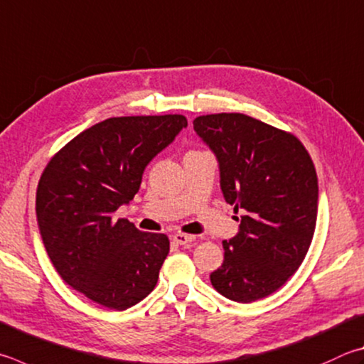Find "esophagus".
Masks as SVG:
<instances>
[{
  "label": "esophagus",
  "instance_id": "34e87169",
  "mask_svg": "<svg viewBox=\"0 0 364 364\" xmlns=\"http://www.w3.org/2000/svg\"><path fill=\"white\" fill-rule=\"evenodd\" d=\"M196 237L194 235H188V234H175L173 235V242H176L178 245H188V243L194 242Z\"/></svg>",
  "mask_w": 364,
  "mask_h": 364
}]
</instances>
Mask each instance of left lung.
Segmentation results:
<instances>
[{"label": "left lung", "instance_id": "1", "mask_svg": "<svg viewBox=\"0 0 364 364\" xmlns=\"http://www.w3.org/2000/svg\"><path fill=\"white\" fill-rule=\"evenodd\" d=\"M216 156L224 200L243 210L239 232L223 240L210 274L218 293L248 304L277 291L306 257L315 232L318 180L307 149L287 132L240 113L194 119Z\"/></svg>", "mask_w": 364, "mask_h": 364}]
</instances>
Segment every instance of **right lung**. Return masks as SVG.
Returning a JSON list of instances; mask_svg holds the SVG:
<instances>
[{"mask_svg":"<svg viewBox=\"0 0 364 364\" xmlns=\"http://www.w3.org/2000/svg\"><path fill=\"white\" fill-rule=\"evenodd\" d=\"M188 127L181 114L109 117L65 144L36 191L39 234L62 279L90 301L125 310L153 291L168 255L164 234L138 230L116 211L143 171Z\"/></svg>","mask_w":364,"mask_h":364,"instance_id":"add662e5","label":"right lung"}]
</instances>
